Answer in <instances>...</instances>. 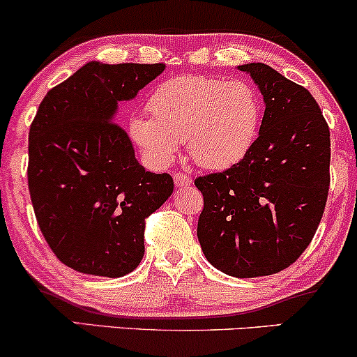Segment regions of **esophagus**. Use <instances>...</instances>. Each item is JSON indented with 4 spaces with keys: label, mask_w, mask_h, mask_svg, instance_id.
<instances>
[{
    "label": "esophagus",
    "mask_w": 357,
    "mask_h": 357,
    "mask_svg": "<svg viewBox=\"0 0 357 357\" xmlns=\"http://www.w3.org/2000/svg\"><path fill=\"white\" fill-rule=\"evenodd\" d=\"M173 179H174V184L178 188H183V186H190V184L192 183V179L190 178V176H186V174H183V173H176L174 176H173Z\"/></svg>",
    "instance_id": "34e87169"
}]
</instances>
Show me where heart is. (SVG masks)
Instances as JSON below:
<instances>
[{
  "instance_id": "1",
  "label": "heart",
  "mask_w": 357,
  "mask_h": 357,
  "mask_svg": "<svg viewBox=\"0 0 357 357\" xmlns=\"http://www.w3.org/2000/svg\"><path fill=\"white\" fill-rule=\"evenodd\" d=\"M147 105L153 117L137 114L129 130L159 165L169 162L186 141L196 165L230 169L247 158L260 129V97L243 80L179 75L159 84Z\"/></svg>"
}]
</instances>
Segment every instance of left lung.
<instances>
[{
  "mask_svg": "<svg viewBox=\"0 0 357 357\" xmlns=\"http://www.w3.org/2000/svg\"><path fill=\"white\" fill-rule=\"evenodd\" d=\"M264 96L247 158L195 181L204 208L198 240L215 268L238 278L294 264L321 223L329 192L331 134L310 92L265 63L238 65Z\"/></svg>",
  "mask_w": 357,
  "mask_h": 357,
  "instance_id": "1",
  "label": "left lung"
}]
</instances>
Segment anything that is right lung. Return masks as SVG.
Wrapping results in <instances>:
<instances>
[{"mask_svg":"<svg viewBox=\"0 0 357 357\" xmlns=\"http://www.w3.org/2000/svg\"><path fill=\"white\" fill-rule=\"evenodd\" d=\"M165 63L89 61L45 96L28 137V188L56 258L80 273L124 277L144 257V220L173 195L169 174L139 165L119 104Z\"/></svg>","mask_w":357,"mask_h":357,"instance_id":"obj_1","label":"right lung"}]
</instances>
